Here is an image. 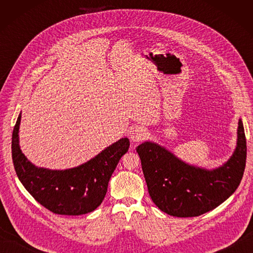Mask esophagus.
<instances>
[{
  "instance_id": "1",
  "label": "esophagus",
  "mask_w": 253,
  "mask_h": 253,
  "mask_svg": "<svg viewBox=\"0 0 253 253\" xmlns=\"http://www.w3.org/2000/svg\"><path fill=\"white\" fill-rule=\"evenodd\" d=\"M129 137H130V140L132 142H135V143L140 142L147 137V130L142 127H135L130 130Z\"/></svg>"
}]
</instances>
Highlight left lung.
<instances>
[{"instance_id": "8db88e82", "label": "left lung", "mask_w": 253, "mask_h": 253, "mask_svg": "<svg viewBox=\"0 0 253 253\" xmlns=\"http://www.w3.org/2000/svg\"><path fill=\"white\" fill-rule=\"evenodd\" d=\"M149 195L161 211L177 217L199 216L233 195L244 176L247 143L239 118L237 144L222 166L207 169L187 164L152 141L137 147Z\"/></svg>"}]
</instances>
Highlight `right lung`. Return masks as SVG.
I'll return each mask as SVG.
<instances>
[{"instance_id":"right-lung-1","label":"right lung","mask_w":253,"mask_h":253,"mask_svg":"<svg viewBox=\"0 0 253 253\" xmlns=\"http://www.w3.org/2000/svg\"><path fill=\"white\" fill-rule=\"evenodd\" d=\"M21 113L13 130L14 168L26 190L51 212L61 215H82L92 212L103 201L107 185L121 158L128 151L129 139L122 138L87 162L67 169L38 168L19 147Z\"/></svg>"}]
</instances>
